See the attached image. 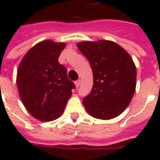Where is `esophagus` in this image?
Listing matches in <instances>:
<instances>
[{
  "instance_id": "34e87169",
  "label": "esophagus",
  "mask_w": 160,
  "mask_h": 160,
  "mask_svg": "<svg viewBox=\"0 0 160 160\" xmlns=\"http://www.w3.org/2000/svg\"><path fill=\"white\" fill-rule=\"evenodd\" d=\"M74 84H75V87H76L77 88H78V87H80V80H76V81L74 82Z\"/></svg>"
}]
</instances>
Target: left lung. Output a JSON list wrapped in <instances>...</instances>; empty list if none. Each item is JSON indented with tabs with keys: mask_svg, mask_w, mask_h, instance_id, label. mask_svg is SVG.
Segmentation results:
<instances>
[{
	"mask_svg": "<svg viewBox=\"0 0 160 160\" xmlns=\"http://www.w3.org/2000/svg\"><path fill=\"white\" fill-rule=\"evenodd\" d=\"M93 74L91 92L83 98L88 114L98 119L118 117L130 104L136 87V68L129 54L109 40L77 43Z\"/></svg>",
	"mask_w": 160,
	"mask_h": 160,
	"instance_id": "1",
	"label": "left lung"
}]
</instances>
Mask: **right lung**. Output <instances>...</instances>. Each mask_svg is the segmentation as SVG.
I'll list each match as a JSON object with an SVG mask.
<instances>
[{"mask_svg":"<svg viewBox=\"0 0 160 160\" xmlns=\"http://www.w3.org/2000/svg\"><path fill=\"white\" fill-rule=\"evenodd\" d=\"M65 46L51 40L37 43L23 57L17 71L20 99L30 114L42 122L61 117L75 88L66 68L58 62Z\"/></svg>","mask_w":160,"mask_h":160,"instance_id":"obj_1","label":"right lung"}]
</instances>
